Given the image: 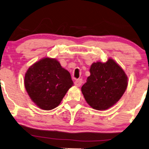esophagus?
<instances>
[{"label":"esophagus","instance_id":"obj_1","mask_svg":"<svg viewBox=\"0 0 149 149\" xmlns=\"http://www.w3.org/2000/svg\"><path fill=\"white\" fill-rule=\"evenodd\" d=\"M82 79H77L76 81H74V85H76L77 87H80L81 84H82Z\"/></svg>","mask_w":149,"mask_h":149}]
</instances>
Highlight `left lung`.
<instances>
[{
  "mask_svg": "<svg viewBox=\"0 0 149 149\" xmlns=\"http://www.w3.org/2000/svg\"><path fill=\"white\" fill-rule=\"evenodd\" d=\"M90 76L81 87L85 101L93 109L105 111L115 104L125 93L128 78L123 68L112 58L91 65Z\"/></svg>",
  "mask_w": 149,
  "mask_h": 149,
  "instance_id": "1",
  "label": "left lung"
}]
</instances>
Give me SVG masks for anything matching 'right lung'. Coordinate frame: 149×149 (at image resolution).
<instances>
[{"mask_svg":"<svg viewBox=\"0 0 149 149\" xmlns=\"http://www.w3.org/2000/svg\"><path fill=\"white\" fill-rule=\"evenodd\" d=\"M72 85L70 72L56 59L48 57L31 65L24 77V86L30 99L45 111L59 106Z\"/></svg>","mask_w":149,"mask_h":149,"instance_id":"1","label":"right lung"}]
</instances>
